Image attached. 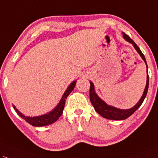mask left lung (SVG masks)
Instances as JSON below:
<instances>
[{
    "label": "left lung",
    "mask_w": 158,
    "mask_h": 158,
    "mask_svg": "<svg viewBox=\"0 0 158 158\" xmlns=\"http://www.w3.org/2000/svg\"><path fill=\"white\" fill-rule=\"evenodd\" d=\"M123 37L127 41V42H130L131 44H133L134 48H135V50H137V52L140 54V56H141V58H143V60L147 64V85H146L144 91H143V94L142 95L141 98L140 99L139 102L135 105L133 108L128 109V110H122V109H118L114 107L108 106L104 101H102L101 99L97 96L96 93L94 91V84L90 82V89H89V97H90V100L91 102L92 103L93 106L95 109V110L99 114L101 115L102 117L108 118V119H112V120H124L130 117L134 112L141 106V104L143 103V100H144L146 96H147L148 88H149V75H148V67L147 61H146L145 56L142 53V52L140 50V48L137 46L134 41L128 35H127L125 33H123Z\"/></svg>",
    "instance_id": "left-lung-1"
}]
</instances>
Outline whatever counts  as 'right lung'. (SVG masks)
Here are the masks:
<instances>
[{"mask_svg": "<svg viewBox=\"0 0 158 158\" xmlns=\"http://www.w3.org/2000/svg\"><path fill=\"white\" fill-rule=\"evenodd\" d=\"M76 81H73L71 84L69 85V86L68 87L67 91H65L63 97H62L61 101L58 103V105L56 106V108L52 110L51 112L48 113V114L42 115L40 116H36V117H29V116H25L24 115L22 114V113L19 111L17 109L15 108V106H13L14 108H15V111L17 112V114L19 115L20 117H22L23 119L26 121L28 123L31 124L32 126L35 127H42V126H46L49 125L50 124L54 123L58 119V118L61 116V114H63V110L65 106V101L66 99L67 98V97L69 96V94L72 92V91L75 88Z\"/></svg>", "mask_w": 158, "mask_h": 158, "instance_id": "obj_1", "label": "right lung"}]
</instances>
